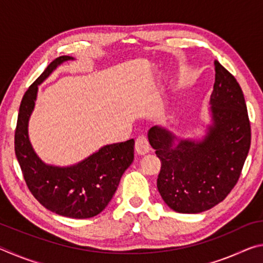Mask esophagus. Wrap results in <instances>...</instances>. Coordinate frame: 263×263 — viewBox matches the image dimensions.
<instances>
[{
    "label": "esophagus",
    "mask_w": 263,
    "mask_h": 263,
    "mask_svg": "<svg viewBox=\"0 0 263 263\" xmlns=\"http://www.w3.org/2000/svg\"><path fill=\"white\" fill-rule=\"evenodd\" d=\"M136 151H137V153L140 155L148 153L149 142H148L147 137H146L145 135H140L136 139Z\"/></svg>",
    "instance_id": "obj_1"
}]
</instances>
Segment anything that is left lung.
<instances>
[{
  "instance_id": "obj_1",
  "label": "left lung",
  "mask_w": 263,
  "mask_h": 263,
  "mask_svg": "<svg viewBox=\"0 0 263 263\" xmlns=\"http://www.w3.org/2000/svg\"><path fill=\"white\" fill-rule=\"evenodd\" d=\"M211 94L213 125L202 141L180 140L161 127L148 140L161 161L158 190L180 213H198L224 201L237 184L251 147V122L243 92L232 74L215 62Z\"/></svg>"
}]
</instances>
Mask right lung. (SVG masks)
Returning <instances> with one entry per match:
<instances>
[{"label": "right lung", "mask_w": 263, "mask_h": 263, "mask_svg": "<svg viewBox=\"0 0 263 263\" xmlns=\"http://www.w3.org/2000/svg\"><path fill=\"white\" fill-rule=\"evenodd\" d=\"M70 59L61 55L53 60L25 91L15 130V153L26 185L43 206L57 215L84 219L99 215L111 201L123 173L133 161L135 140L106 145L72 167L47 166L37 157L29 140L28 123L38 84L58 65Z\"/></svg>", "instance_id": "obj_1"}]
</instances>
